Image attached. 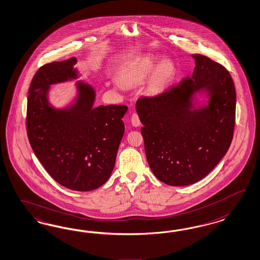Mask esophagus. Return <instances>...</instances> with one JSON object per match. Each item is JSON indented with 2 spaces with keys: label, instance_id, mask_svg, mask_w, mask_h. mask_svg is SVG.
Listing matches in <instances>:
<instances>
[{
  "label": "esophagus",
  "instance_id": "34e87169",
  "mask_svg": "<svg viewBox=\"0 0 260 260\" xmlns=\"http://www.w3.org/2000/svg\"><path fill=\"white\" fill-rule=\"evenodd\" d=\"M131 122H132L133 126H140L141 120H140V118H139V116H138L137 113H134L133 115H132V117H131Z\"/></svg>",
  "mask_w": 260,
  "mask_h": 260
}]
</instances>
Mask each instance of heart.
I'll return each mask as SVG.
<instances>
[{
  "mask_svg": "<svg viewBox=\"0 0 260 260\" xmlns=\"http://www.w3.org/2000/svg\"><path fill=\"white\" fill-rule=\"evenodd\" d=\"M153 74L149 83L150 90L157 92L164 88L175 74V67L169 59H164L158 64L155 56H144L129 63L121 72V82L127 87L138 85L147 80Z\"/></svg>",
  "mask_w": 260,
  "mask_h": 260,
  "instance_id": "1",
  "label": "heart"
}]
</instances>
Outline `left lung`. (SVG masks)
I'll list each match as a JSON object with an SVG mask.
<instances>
[{"label": "left lung", "instance_id": "1", "mask_svg": "<svg viewBox=\"0 0 260 260\" xmlns=\"http://www.w3.org/2000/svg\"><path fill=\"white\" fill-rule=\"evenodd\" d=\"M192 57V77L136 104L149 166L168 185L205 178L227 153L234 135L237 96L229 71L206 56ZM201 91L208 93V104L196 109L193 96Z\"/></svg>", "mask_w": 260, "mask_h": 260}]
</instances>
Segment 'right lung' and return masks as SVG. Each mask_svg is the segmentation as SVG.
<instances>
[{
	"instance_id": "obj_1",
	"label": "right lung",
	"mask_w": 260,
	"mask_h": 260,
	"mask_svg": "<svg viewBox=\"0 0 260 260\" xmlns=\"http://www.w3.org/2000/svg\"><path fill=\"white\" fill-rule=\"evenodd\" d=\"M76 62L73 57L39 68L28 91L26 131L46 172L60 185L86 192L111 176L128 107L94 106L96 92L83 82H77L78 96L70 106L52 107L47 98L50 85L77 79Z\"/></svg>"
}]
</instances>
